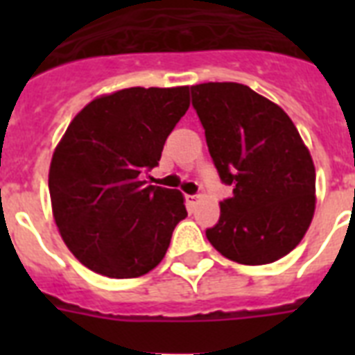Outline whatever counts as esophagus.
Listing matches in <instances>:
<instances>
[{"instance_id":"obj_1","label":"esophagus","mask_w":355,"mask_h":355,"mask_svg":"<svg viewBox=\"0 0 355 355\" xmlns=\"http://www.w3.org/2000/svg\"><path fill=\"white\" fill-rule=\"evenodd\" d=\"M186 200H188V202H191V205H193V202H197V200H200V195H188V197H186Z\"/></svg>"}]
</instances>
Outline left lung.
<instances>
[{
	"label": "left lung",
	"instance_id": "left-lung-1",
	"mask_svg": "<svg viewBox=\"0 0 355 355\" xmlns=\"http://www.w3.org/2000/svg\"><path fill=\"white\" fill-rule=\"evenodd\" d=\"M206 144L232 197L206 230L225 258L265 265L289 254L315 214V166L295 123L276 103L239 83L191 86Z\"/></svg>",
	"mask_w": 355,
	"mask_h": 355
}]
</instances>
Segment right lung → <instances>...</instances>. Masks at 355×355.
<instances>
[{
  "label": "right lung",
  "instance_id": "add662e5",
  "mask_svg": "<svg viewBox=\"0 0 355 355\" xmlns=\"http://www.w3.org/2000/svg\"><path fill=\"white\" fill-rule=\"evenodd\" d=\"M189 108V86L125 88L96 97L66 128L49 166L53 217L80 263L136 278L160 263L184 217L178 189L147 186L167 136Z\"/></svg>",
  "mask_w": 355,
  "mask_h": 355
}]
</instances>
